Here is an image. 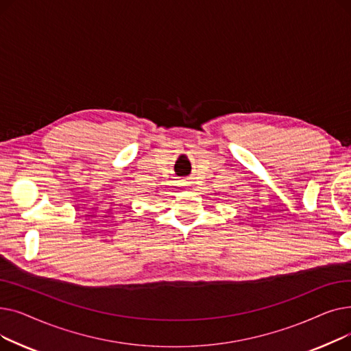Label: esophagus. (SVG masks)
<instances>
[{"label":"esophagus","instance_id":"obj_1","mask_svg":"<svg viewBox=\"0 0 351 351\" xmlns=\"http://www.w3.org/2000/svg\"><path fill=\"white\" fill-rule=\"evenodd\" d=\"M180 185L182 186H189V182L188 180H180Z\"/></svg>","mask_w":351,"mask_h":351}]
</instances>
